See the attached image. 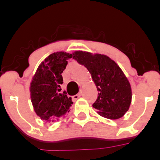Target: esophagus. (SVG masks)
<instances>
[{
    "label": "esophagus",
    "instance_id": "esophagus-1",
    "mask_svg": "<svg viewBox=\"0 0 160 160\" xmlns=\"http://www.w3.org/2000/svg\"><path fill=\"white\" fill-rule=\"evenodd\" d=\"M81 95H82V92H79L78 95H74V96L73 97V98H74V99H78V98H80V97L81 96Z\"/></svg>",
    "mask_w": 160,
    "mask_h": 160
}]
</instances>
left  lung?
Returning a JSON list of instances; mask_svg holds the SVG:
<instances>
[{"label": "left lung", "mask_w": 160, "mask_h": 160, "mask_svg": "<svg viewBox=\"0 0 160 160\" xmlns=\"http://www.w3.org/2000/svg\"><path fill=\"white\" fill-rule=\"evenodd\" d=\"M73 58L90 73L98 90L92 106L102 117L117 120L125 114L132 101V89L120 68L109 57L102 54L76 51Z\"/></svg>", "instance_id": "1"}]
</instances>
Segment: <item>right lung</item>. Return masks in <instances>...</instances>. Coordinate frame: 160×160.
I'll list each match as a JSON object with an SVG mask.
<instances>
[{"label": "right lung", "mask_w": 160, "mask_h": 160, "mask_svg": "<svg viewBox=\"0 0 160 160\" xmlns=\"http://www.w3.org/2000/svg\"><path fill=\"white\" fill-rule=\"evenodd\" d=\"M72 55L57 52L49 55L39 65L31 82V98L34 111L43 120L54 121L70 111L73 104L67 92H62V73Z\"/></svg>", "instance_id": "right-lung-1"}]
</instances>
